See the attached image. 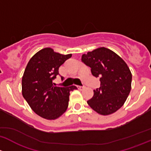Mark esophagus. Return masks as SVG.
<instances>
[{
	"instance_id": "34e87169",
	"label": "esophagus",
	"mask_w": 151,
	"mask_h": 151,
	"mask_svg": "<svg viewBox=\"0 0 151 151\" xmlns=\"http://www.w3.org/2000/svg\"><path fill=\"white\" fill-rule=\"evenodd\" d=\"M77 88H78V89L82 90V89H83V88H84L85 87H84V86H77Z\"/></svg>"
}]
</instances>
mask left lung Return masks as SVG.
I'll return each instance as SVG.
<instances>
[{"label": "left lung", "instance_id": "left-lung-1", "mask_svg": "<svg viewBox=\"0 0 151 151\" xmlns=\"http://www.w3.org/2000/svg\"><path fill=\"white\" fill-rule=\"evenodd\" d=\"M82 62L99 78L100 87L94 90L88 105L97 113L108 116L120 109L132 88V73L121 57L109 49L100 47L82 55Z\"/></svg>", "mask_w": 151, "mask_h": 151}]
</instances>
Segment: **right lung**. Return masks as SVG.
Wrapping results in <instances>:
<instances>
[{
  "label": "right lung",
  "instance_id": "right-lung-1",
  "mask_svg": "<svg viewBox=\"0 0 151 151\" xmlns=\"http://www.w3.org/2000/svg\"><path fill=\"white\" fill-rule=\"evenodd\" d=\"M71 57V54L44 48L34 54L26 66L22 79V96L31 109L43 119L60 117L68 107L70 91L77 89L75 86L59 87L53 83L59 68Z\"/></svg>",
  "mask_w": 151,
  "mask_h": 151
}]
</instances>
